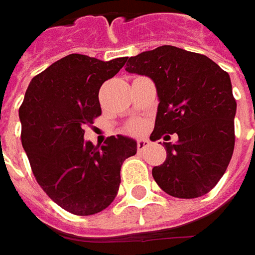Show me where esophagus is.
<instances>
[{"label":"esophagus","mask_w":255,"mask_h":255,"mask_svg":"<svg viewBox=\"0 0 255 255\" xmlns=\"http://www.w3.org/2000/svg\"><path fill=\"white\" fill-rule=\"evenodd\" d=\"M149 144H150V142H149L147 139H139V140H137V150H139V152H143Z\"/></svg>","instance_id":"34e87169"}]
</instances>
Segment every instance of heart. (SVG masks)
I'll return each mask as SVG.
<instances>
[{"instance_id":"b5f03b06","label":"heart","mask_w":255,"mask_h":255,"mask_svg":"<svg viewBox=\"0 0 255 255\" xmlns=\"http://www.w3.org/2000/svg\"><path fill=\"white\" fill-rule=\"evenodd\" d=\"M139 129H140V125H137V123H136V125L133 126V130H139Z\"/></svg>"}]
</instances>
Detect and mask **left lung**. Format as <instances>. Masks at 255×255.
<instances>
[{
  "instance_id": "obj_1",
  "label": "left lung",
  "mask_w": 255,
  "mask_h": 255,
  "mask_svg": "<svg viewBox=\"0 0 255 255\" xmlns=\"http://www.w3.org/2000/svg\"><path fill=\"white\" fill-rule=\"evenodd\" d=\"M126 72L150 78L159 98L152 140L163 142L166 160L154 166L153 179L179 199H196L217 184L234 150L237 103L230 75L206 55L171 45L130 56Z\"/></svg>"
}]
</instances>
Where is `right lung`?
<instances>
[{"label": "right lung", "instance_id": "add662e5", "mask_svg": "<svg viewBox=\"0 0 255 255\" xmlns=\"http://www.w3.org/2000/svg\"><path fill=\"white\" fill-rule=\"evenodd\" d=\"M128 58L101 61L71 54L28 85L19 108L21 140L42 190L66 211L91 216L116 197L125 159L137 152L132 137L111 136L101 149L84 140V126L102 109L99 89Z\"/></svg>", "mask_w": 255, "mask_h": 255}]
</instances>
